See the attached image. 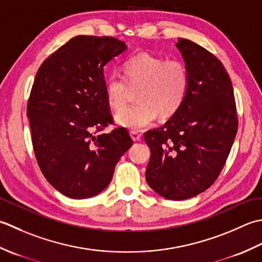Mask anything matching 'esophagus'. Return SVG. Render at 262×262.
I'll list each match as a JSON object with an SVG mask.
<instances>
[{
  "label": "esophagus",
  "instance_id": "obj_1",
  "mask_svg": "<svg viewBox=\"0 0 262 262\" xmlns=\"http://www.w3.org/2000/svg\"><path fill=\"white\" fill-rule=\"evenodd\" d=\"M130 136L133 141H140L141 140V135L137 131H130Z\"/></svg>",
  "mask_w": 262,
  "mask_h": 262
}]
</instances>
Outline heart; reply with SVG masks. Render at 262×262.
<instances>
[{
  "mask_svg": "<svg viewBox=\"0 0 262 262\" xmlns=\"http://www.w3.org/2000/svg\"><path fill=\"white\" fill-rule=\"evenodd\" d=\"M138 89V103L117 113V124L131 131H141L162 119L174 115L184 103L189 89V72L180 60H165L150 54L132 56L122 66V78L108 77L105 97L111 108L120 111L129 89Z\"/></svg>",
  "mask_w": 262,
  "mask_h": 262,
  "instance_id": "b5f03b06",
  "label": "heart"
}]
</instances>
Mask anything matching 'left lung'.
I'll return each instance as SVG.
<instances>
[{"label": "left lung", "mask_w": 262, "mask_h": 262, "mask_svg": "<svg viewBox=\"0 0 262 262\" xmlns=\"http://www.w3.org/2000/svg\"><path fill=\"white\" fill-rule=\"evenodd\" d=\"M189 72L184 103L163 126L145 133L150 148L149 186L170 200L198 195L221 174L237 132L232 81L218 58L180 38L176 44Z\"/></svg>", "instance_id": "1"}]
</instances>
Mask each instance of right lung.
<instances>
[{"instance_id":"add662e5","label":"right lung","mask_w":262,"mask_h":262,"mask_svg":"<svg viewBox=\"0 0 262 262\" xmlns=\"http://www.w3.org/2000/svg\"><path fill=\"white\" fill-rule=\"evenodd\" d=\"M126 50L114 37L77 36L41 63L27 116L34 152L50 184L72 199L100 193L133 141L113 124L105 97L104 67Z\"/></svg>"}]
</instances>
